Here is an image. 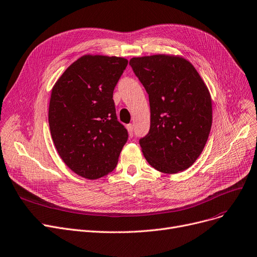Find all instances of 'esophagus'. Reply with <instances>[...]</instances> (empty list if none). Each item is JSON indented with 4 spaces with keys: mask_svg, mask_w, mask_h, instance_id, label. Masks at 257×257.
Segmentation results:
<instances>
[{
    "mask_svg": "<svg viewBox=\"0 0 257 257\" xmlns=\"http://www.w3.org/2000/svg\"><path fill=\"white\" fill-rule=\"evenodd\" d=\"M127 130H128L129 136H130V137H132V136H133V125H132V124L127 125Z\"/></svg>",
    "mask_w": 257,
    "mask_h": 257,
    "instance_id": "1",
    "label": "esophagus"
}]
</instances>
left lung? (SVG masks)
<instances>
[{
    "label": "left lung",
    "instance_id": "1",
    "mask_svg": "<svg viewBox=\"0 0 257 257\" xmlns=\"http://www.w3.org/2000/svg\"><path fill=\"white\" fill-rule=\"evenodd\" d=\"M129 64L149 95L150 130L140 140L145 159L167 174L188 169L203 152L211 130L207 85L180 55L132 58Z\"/></svg>",
    "mask_w": 257,
    "mask_h": 257
}]
</instances>
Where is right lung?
<instances>
[{"label":"right lung","instance_id":"add662e5","mask_svg":"<svg viewBox=\"0 0 257 257\" xmlns=\"http://www.w3.org/2000/svg\"><path fill=\"white\" fill-rule=\"evenodd\" d=\"M127 64L124 58L85 54L52 87L48 121L53 144L63 162L88 180L112 171L128 140L112 98Z\"/></svg>","mask_w":257,"mask_h":257}]
</instances>
